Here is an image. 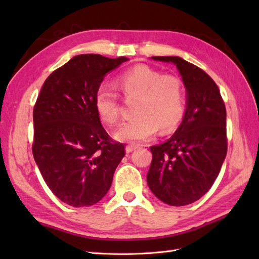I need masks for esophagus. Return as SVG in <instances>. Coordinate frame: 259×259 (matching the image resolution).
Masks as SVG:
<instances>
[{"instance_id": "esophagus-1", "label": "esophagus", "mask_w": 259, "mask_h": 259, "mask_svg": "<svg viewBox=\"0 0 259 259\" xmlns=\"http://www.w3.org/2000/svg\"><path fill=\"white\" fill-rule=\"evenodd\" d=\"M137 148H138V147H137L136 145H128V146L125 147V151L128 152V153H129V152H133L134 150L137 149Z\"/></svg>"}]
</instances>
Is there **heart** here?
<instances>
[{"label":"heart","mask_w":259,"mask_h":259,"mask_svg":"<svg viewBox=\"0 0 259 259\" xmlns=\"http://www.w3.org/2000/svg\"><path fill=\"white\" fill-rule=\"evenodd\" d=\"M118 85L126 99H137L136 117L119 126L115 139L141 142L155 136L158 128L170 133L185 114V89L175 75H163L149 65L138 64L125 70L118 78ZM98 117L107 124H115L120 117L117 92L108 85L99 87L95 95Z\"/></svg>","instance_id":"1"}]
</instances>
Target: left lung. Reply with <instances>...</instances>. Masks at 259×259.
Masks as SVG:
<instances>
[{
	"instance_id": "1",
	"label": "left lung",
	"mask_w": 259,
	"mask_h": 259,
	"mask_svg": "<svg viewBox=\"0 0 259 259\" xmlns=\"http://www.w3.org/2000/svg\"><path fill=\"white\" fill-rule=\"evenodd\" d=\"M177 67L187 92L183 122L171 138L151 146L147 183L159 200L186 206L211 188L227 153L226 108L214 81L179 57H152Z\"/></svg>"
}]
</instances>
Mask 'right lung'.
I'll return each instance as SVG.
<instances>
[{"label":"right lung","mask_w":259,"mask_h":259,"mask_svg":"<svg viewBox=\"0 0 259 259\" xmlns=\"http://www.w3.org/2000/svg\"><path fill=\"white\" fill-rule=\"evenodd\" d=\"M128 58L75 56L48 76L34 109L32 152L49 188L72 207L92 206L106 196L124 157L95 109L104 76Z\"/></svg>","instance_id":"1"}]
</instances>
